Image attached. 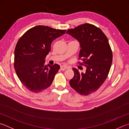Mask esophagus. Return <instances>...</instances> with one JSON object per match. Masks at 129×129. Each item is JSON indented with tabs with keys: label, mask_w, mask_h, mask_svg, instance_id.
Returning <instances> with one entry per match:
<instances>
[{
	"label": "esophagus",
	"mask_w": 129,
	"mask_h": 129,
	"mask_svg": "<svg viewBox=\"0 0 129 129\" xmlns=\"http://www.w3.org/2000/svg\"><path fill=\"white\" fill-rule=\"evenodd\" d=\"M67 69V67L64 66V65H62V66H61L60 67V69L61 70V71H65V70H66Z\"/></svg>",
	"instance_id": "34e87169"
}]
</instances>
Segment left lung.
I'll return each mask as SVG.
<instances>
[{
    "mask_svg": "<svg viewBox=\"0 0 129 129\" xmlns=\"http://www.w3.org/2000/svg\"><path fill=\"white\" fill-rule=\"evenodd\" d=\"M81 45L78 62L86 67L85 73L73 68L71 87L79 94L88 95L96 91L106 80L111 69L113 55L107 37L100 28L84 24L67 30Z\"/></svg>",
    "mask_w": 129,
    "mask_h": 129,
    "instance_id": "obj_1",
    "label": "left lung"
}]
</instances>
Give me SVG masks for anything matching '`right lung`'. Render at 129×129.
<instances>
[{
  "mask_svg": "<svg viewBox=\"0 0 129 129\" xmlns=\"http://www.w3.org/2000/svg\"><path fill=\"white\" fill-rule=\"evenodd\" d=\"M66 30L38 25L26 31L18 41L15 50L14 68L21 82L33 92H41L50 87L60 66L45 64L54 39Z\"/></svg>",
  "mask_w": 129,
  "mask_h": 129,
  "instance_id": "right-lung-1",
  "label": "right lung"
}]
</instances>
